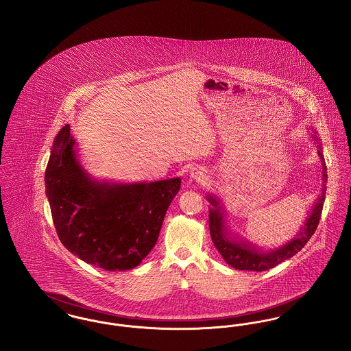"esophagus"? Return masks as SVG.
I'll return each instance as SVG.
<instances>
[{"mask_svg":"<svg viewBox=\"0 0 351 351\" xmlns=\"http://www.w3.org/2000/svg\"><path fill=\"white\" fill-rule=\"evenodd\" d=\"M191 178H192L195 182H197V183L205 182V179H206V171H205V168H193V169L191 171Z\"/></svg>","mask_w":351,"mask_h":351,"instance_id":"obj_1","label":"esophagus"}]
</instances>
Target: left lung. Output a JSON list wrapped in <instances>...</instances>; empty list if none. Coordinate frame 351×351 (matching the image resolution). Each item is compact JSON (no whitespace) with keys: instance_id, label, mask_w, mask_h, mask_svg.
<instances>
[{"instance_id":"obj_1","label":"left lung","mask_w":351,"mask_h":351,"mask_svg":"<svg viewBox=\"0 0 351 351\" xmlns=\"http://www.w3.org/2000/svg\"><path fill=\"white\" fill-rule=\"evenodd\" d=\"M312 138L316 141L317 154L322 166L321 192L309 216L305 219L300 232L296 234V237L292 241L287 242L283 246L272 250H261L259 247L252 245L250 241L243 239L242 237L232 233V230L229 229V225L226 223L225 209L221 205L219 199L213 195L206 196V199L212 205L209 208L210 237L218 252L222 255V258L229 266H232L235 269H245V271H266L269 268L275 267L285 259H289L293 255H296L316 232L319 218H321L324 201H325L328 173H326V165L322 155L321 142L318 141L316 133L312 135Z\"/></svg>"}]
</instances>
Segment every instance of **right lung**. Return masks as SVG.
<instances>
[{"instance_id": "obj_1", "label": "right lung", "mask_w": 351, "mask_h": 351, "mask_svg": "<svg viewBox=\"0 0 351 351\" xmlns=\"http://www.w3.org/2000/svg\"><path fill=\"white\" fill-rule=\"evenodd\" d=\"M69 125L56 135L45 173L59 239L85 263L106 271L136 267L155 246L180 178L150 183L95 180L84 169Z\"/></svg>"}]
</instances>
